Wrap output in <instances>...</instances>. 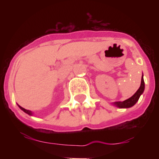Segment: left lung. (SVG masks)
Returning a JSON list of instances; mask_svg holds the SVG:
<instances>
[{
	"label": "left lung",
	"instance_id": "obj_1",
	"mask_svg": "<svg viewBox=\"0 0 159 159\" xmlns=\"http://www.w3.org/2000/svg\"><path fill=\"white\" fill-rule=\"evenodd\" d=\"M143 90H144V81H143V78L142 77L141 78V84L139 88L138 89V91L134 93V94L129 99L124 101V102H115V105L116 106H118L120 108H129V107H131L133 106L135 104L136 102H138L139 98L140 97V95L143 92Z\"/></svg>",
	"mask_w": 159,
	"mask_h": 159
}]
</instances>
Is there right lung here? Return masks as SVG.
Returning a JSON list of instances; mask_svg holds the SVG:
<instances>
[{"instance_id": "add662e5", "label": "right lung", "mask_w": 159, "mask_h": 159, "mask_svg": "<svg viewBox=\"0 0 159 159\" xmlns=\"http://www.w3.org/2000/svg\"><path fill=\"white\" fill-rule=\"evenodd\" d=\"M19 107H20V108L21 110L24 111V112H25V113H27L28 115H32V112H31L30 111H29V110H25V109L23 108V107H21V106H19Z\"/></svg>"}]
</instances>
